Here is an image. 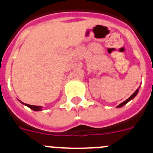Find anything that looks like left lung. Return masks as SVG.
Instances as JSON below:
<instances>
[{"instance_id":"1","label":"left lung","mask_w":153,"mask_h":153,"mask_svg":"<svg viewBox=\"0 0 153 153\" xmlns=\"http://www.w3.org/2000/svg\"><path fill=\"white\" fill-rule=\"evenodd\" d=\"M138 90H139V88H138V89H137V90H136V91L134 92V93H133V94L131 95V96H130V97L128 98V99H126V101H124V102H123V103H121L120 105H118V106H117V108H120V107H123V105H125L126 104V103H128V102H129L130 100H131V99H134V98L135 97V96H136V95L137 94V92H138Z\"/></svg>"}]
</instances>
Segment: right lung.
I'll return each mask as SVG.
<instances>
[{
    "label": "right lung",
    "mask_w": 153,
    "mask_h": 153,
    "mask_svg": "<svg viewBox=\"0 0 153 153\" xmlns=\"http://www.w3.org/2000/svg\"><path fill=\"white\" fill-rule=\"evenodd\" d=\"M22 102V104H24V105H27V107H29L30 109L33 110V111H41V110H42V107L41 106H36V105H28V104H25L24 102Z\"/></svg>",
    "instance_id": "obj_1"
}]
</instances>
